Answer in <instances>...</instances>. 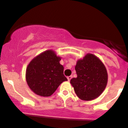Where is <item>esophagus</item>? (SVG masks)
Here are the masks:
<instances>
[{
  "mask_svg": "<svg viewBox=\"0 0 128 128\" xmlns=\"http://www.w3.org/2000/svg\"><path fill=\"white\" fill-rule=\"evenodd\" d=\"M67 79H68V81H70V79H71L72 78V76H67Z\"/></svg>",
  "mask_w": 128,
  "mask_h": 128,
  "instance_id": "esophagus-1",
  "label": "esophagus"
}]
</instances>
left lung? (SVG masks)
Returning <instances> with one entry per match:
<instances>
[{"mask_svg": "<svg viewBox=\"0 0 128 128\" xmlns=\"http://www.w3.org/2000/svg\"><path fill=\"white\" fill-rule=\"evenodd\" d=\"M76 78L70 84L79 99L92 100L96 99L106 88L108 73L104 63L96 55L87 54L83 59L78 60L75 66Z\"/></svg>", "mask_w": 128, "mask_h": 128, "instance_id": "8db88e82", "label": "left lung"}]
</instances>
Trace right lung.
Instances as JSON below:
<instances>
[{
  "label": "right lung",
  "instance_id": "add662e5",
  "mask_svg": "<svg viewBox=\"0 0 128 128\" xmlns=\"http://www.w3.org/2000/svg\"><path fill=\"white\" fill-rule=\"evenodd\" d=\"M61 58L55 51L48 50L31 60L26 70V80L30 89L36 94L49 97L61 83L67 80L64 75Z\"/></svg>",
  "mask_w": 128,
  "mask_h": 128
}]
</instances>
